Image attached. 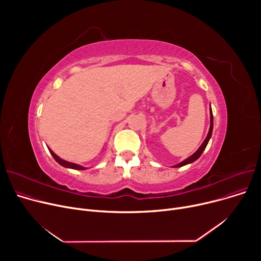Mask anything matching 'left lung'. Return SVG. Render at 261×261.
<instances>
[{
  "label": "left lung",
  "instance_id": "1",
  "mask_svg": "<svg viewBox=\"0 0 261 261\" xmlns=\"http://www.w3.org/2000/svg\"><path fill=\"white\" fill-rule=\"evenodd\" d=\"M210 114H211V126H210V130H208V133H207V136H206V138H205V140H204V142L202 143V145L199 147V149L197 150V151H196L193 155H190L189 158H187V159L184 160L183 162H181V163H179V164H176V165H174V166H172V167H175V168H176V167L185 166V165H187V164L194 163L195 161H197V160L201 156V154L203 153L205 148H206V146H207V144H208V142H210V140H211V138H212V133H213V128H214V116H213L212 107H211V109H210Z\"/></svg>",
  "mask_w": 261,
  "mask_h": 261
}]
</instances>
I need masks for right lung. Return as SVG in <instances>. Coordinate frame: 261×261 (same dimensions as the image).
Listing matches in <instances>:
<instances>
[{
  "mask_svg": "<svg viewBox=\"0 0 261 261\" xmlns=\"http://www.w3.org/2000/svg\"><path fill=\"white\" fill-rule=\"evenodd\" d=\"M48 150H49L50 154L53 155V158L55 159V161L58 162L61 166H63V167H65V168L76 169V170H85V169H87V168H86V167H84V166L78 165V164H75V163H71V162H67V161H64V160L60 159V158H59V156H58L56 153L53 152V150H50L49 148H48Z\"/></svg>",
  "mask_w": 261,
  "mask_h": 261,
  "instance_id": "add662e5",
  "label": "right lung"
}]
</instances>
